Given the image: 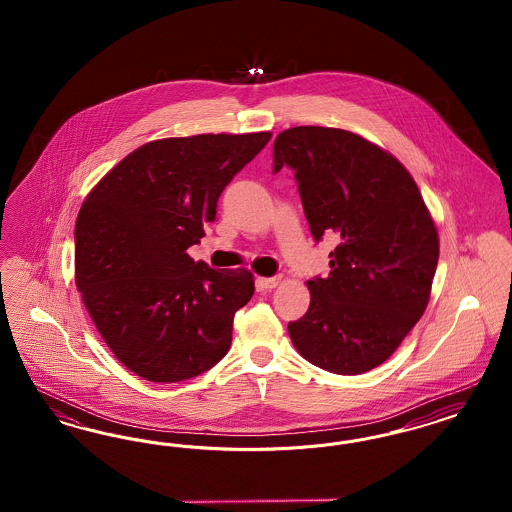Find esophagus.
Wrapping results in <instances>:
<instances>
[{
  "mask_svg": "<svg viewBox=\"0 0 512 512\" xmlns=\"http://www.w3.org/2000/svg\"><path fill=\"white\" fill-rule=\"evenodd\" d=\"M282 282V276H270V278H257V284L265 290H272Z\"/></svg>",
  "mask_w": 512,
  "mask_h": 512,
  "instance_id": "obj_1",
  "label": "esophagus"
}]
</instances>
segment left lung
I'll return each instance as SVG.
<instances>
[{"label": "left lung", "mask_w": 512, "mask_h": 512, "mask_svg": "<svg viewBox=\"0 0 512 512\" xmlns=\"http://www.w3.org/2000/svg\"><path fill=\"white\" fill-rule=\"evenodd\" d=\"M272 155L274 172L295 171L313 238L340 240L328 278L307 282L309 311L288 324L290 338L311 365L363 374L390 359L426 311L436 224L409 171L353 132L293 126Z\"/></svg>", "instance_id": "left-lung-1"}]
</instances>
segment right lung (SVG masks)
Returning <instances> with one entry per match:
<instances>
[{"label": "right lung", "instance_id": "right-lung-1", "mask_svg": "<svg viewBox=\"0 0 512 512\" xmlns=\"http://www.w3.org/2000/svg\"><path fill=\"white\" fill-rule=\"evenodd\" d=\"M268 140L270 132L155 140L84 199L74 226L76 288L113 355L144 380L182 382L228 353L253 274L215 270L186 251Z\"/></svg>", "mask_w": 512, "mask_h": 512}]
</instances>
